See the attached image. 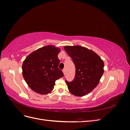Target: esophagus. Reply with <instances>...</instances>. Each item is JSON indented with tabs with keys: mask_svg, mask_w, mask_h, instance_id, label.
I'll list each match as a JSON object with an SVG mask.
<instances>
[{
	"mask_svg": "<svg viewBox=\"0 0 130 130\" xmlns=\"http://www.w3.org/2000/svg\"><path fill=\"white\" fill-rule=\"evenodd\" d=\"M62 71H63V74H64V75H65V74H66V70H65V69H63L62 70Z\"/></svg>",
	"mask_w": 130,
	"mask_h": 130,
	"instance_id": "esophagus-1",
	"label": "esophagus"
}]
</instances>
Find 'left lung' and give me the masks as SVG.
Listing matches in <instances>:
<instances>
[{
	"mask_svg": "<svg viewBox=\"0 0 130 130\" xmlns=\"http://www.w3.org/2000/svg\"><path fill=\"white\" fill-rule=\"evenodd\" d=\"M75 66V76L72 82L66 81L69 92L74 95H87L99 83L104 74V62L93 50L80 45L64 47Z\"/></svg>",
	"mask_w": 130,
	"mask_h": 130,
	"instance_id": "left-lung-1",
	"label": "left lung"
}]
</instances>
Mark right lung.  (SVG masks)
Returning a JSON list of instances; mask_svg holds the SVG:
<instances>
[{"instance_id":"right-lung-1","label":"right lung","mask_w":130,"mask_h":130,"mask_svg":"<svg viewBox=\"0 0 130 130\" xmlns=\"http://www.w3.org/2000/svg\"><path fill=\"white\" fill-rule=\"evenodd\" d=\"M60 50L55 45H46L30 54L23 61V76L35 92L42 95L50 93L55 81L64 76L58 68L60 61L57 56Z\"/></svg>"}]
</instances>
